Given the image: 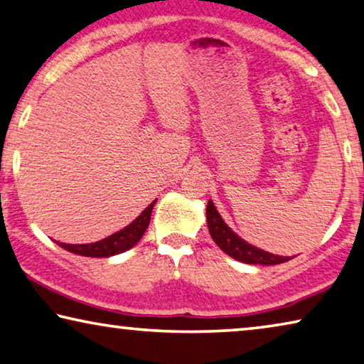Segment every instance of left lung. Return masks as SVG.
Returning a JSON list of instances; mask_svg holds the SVG:
<instances>
[{
  "label": "left lung",
  "mask_w": 364,
  "mask_h": 364,
  "mask_svg": "<svg viewBox=\"0 0 364 364\" xmlns=\"http://www.w3.org/2000/svg\"><path fill=\"white\" fill-rule=\"evenodd\" d=\"M207 225H209V232L212 240L215 241V245L220 247L223 252H227L228 256L245 264H261V265H274L290 261V257L284 256H275L270 255L267 251L259 250V247L251 246L246 243L245 240H241L238 235L233 233L232 228L227 227V223L223 222L220 213L217 212L215 205L212 200L207 203Z\"/></svg>",
  "instance_id": "obj_1"
}]
</instances>
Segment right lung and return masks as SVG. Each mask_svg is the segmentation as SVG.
<instances>
[{
  "instance_id": "add662e5",
  "label": "right lung",
  "mask_w": 364,
  "mask_h": 364,
  "mask_svg": "<svg viewBox=\"0 0 364 364\" xmlns=\"http://www.w3.org/2000/svg\"><path fill=\"white\" fill-rule=\"evenodd\" d=\"M155 203H157V200H154V203L149 205L134 222L129 223L128 227L119 230V232H117L114 235H109L105 240H100L97 241V243H90V245H66V243H58V245L65 247V250L69 252H74V255H79V256H87V257H109V256L119 255V252L128 251L142 238V235L146 233L149 222H151V213Z\"/></svg>"
}]
</instances>
